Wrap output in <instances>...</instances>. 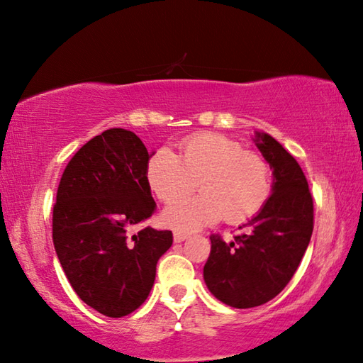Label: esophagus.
Listing matches in <instances>:
<instances>
[{
  "mask_svg": "<svg viewBox=\"0 0 363 363\" xmlns=\"http://www.w3.org/2000/svg\"><path fill=\"white\" fill-rule=\"evenodd\" d=\"M174 242L176 243H181V242H184L186 240V238H189V233H186V232H174Z\"/></svg>",
  "mask_w": 363,
  "mask_h": 363,
  "instance_id": "obj_1",
  "label": "esophagus"
}]
</instances>
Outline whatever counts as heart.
I'll return each instance as SVG.
<instances>
[{"instance_id":"b5f03b06","label":"heart","mask_w":363,"mask_h":363,"mask_svg":"<svg viewBox=\"0 0 363 363\" xmlns=\"http://www.w3.org/2000/svg\"><path fill=\"white\" fill-rule=\"evenodd\" d=\"M147 182L163 203L171 205L193 191L203 194L169 206L164 223L192 230L224 218L229 224L253 219L272 192V169L266 158L220 134H195L181 145L177 157L169 149L153 153L147 164Z\"/></svg>"}]
</instances>
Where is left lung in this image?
I'll use <instances>...</instances> for the list:
<instances>
[{"mask_svg":"<svg viewBox=\"0 0 363 363\" xmlns=\"http://www.w3.org/2000/svg\"><path fill=\"white\" fill-rule=\"evenodd\" d=\"M256 143L274 169V192L232 242L211 233L203 267L208 290L237 309L261 306L284 290L314 230V201L298 162L269 134L257 133Z\"/></svg>","mask_w":363,"mask_h":363,"instance_id":"1","label":"left lung"}]
</instances>
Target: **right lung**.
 <instances>
[{
  "mask_svg": "<svg viewBox=\"0 0 363 363\" xmlns=\"http://www.w3.org/2000/svg\"><path fill=\"white\" fill-rule=\"evenodd\" d=\"M149 152L136 134L112 128L88 140L60 177L52 242L79 299L107 317L131 314L153 286L173 232L130 227L157 206L147 182Z\"/></svg>",
  "mask_w": 363,
  "mask_h": 363,
  "instance_id": "add662e5",
  "label": "right lung"
}]
</instances>
